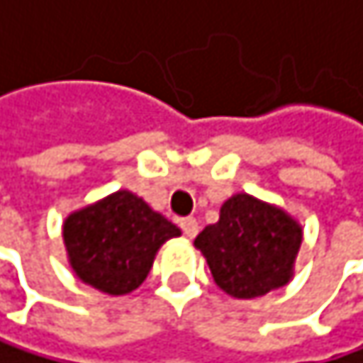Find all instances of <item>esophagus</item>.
<instances>
[{
	"label": "esophagus",
	"mask_w": 363,
	"mask_h": 363,
	"mask_svg": "<svg viewBox=\"0 0 363 363\" xmlns=\"http://www.w3.org/2000/svg\"><path fill=\"white\" fill-rule=\"evenodd\" d=\"M180 228H183V233L189 237V240H194V237L198 235V230H200L196 218H183V220H180Z\"/></svg>",
	"instance_id": "34e87169"
}]
</instances>
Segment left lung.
<instances>
[{
    "label": "left lung",
    "mask_w": 363,
    "mask_h": 363,
    "mask_svg": "<svg viewBox=\"0 0 363 363\" xmlns=\"http://www.w3.org/2000/svg\"><path fill=\"white\" fill-rule=\"evenodd\" d=\"M303 244L301 224L283 208L235 194L220 220L204 226L194 246L204 255L220 289L233 298H257L287 285Z\"/></svg>",
    "instance_id": "1"
}]
</instances>
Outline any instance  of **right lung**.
<instances>
[{
    "label": "right lung",
    "instance_id": "add662e5",
    "mask_svg": "<svg viewBox=\"0 0 363 363\" xmlns=\"http://www.w3.org/2000/svg\"><path fill=\"white\" fill-rule=\"evenodd\" d=\"M180 228L128 189H119L62 224L69 266L76 277L111 296L137 289L152 270L159 248Z\"/></svg>",
    "mask_w": 363,
    "mask_h": 363
}]
</instances>
